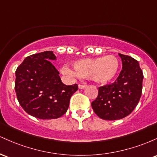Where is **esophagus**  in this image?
Returning a JSON list of instances; mask_svg holds the SVG:
<instances>
[{"mask_svg": "<svg viewBox=\"0 0 157 157\" xmlns=\"http://www.w3.org/2000/svg\"><path fill=\"white\" fill-rule=\"evenodd\" d=\"M86 85H82V84H79V86H78V87H79V89H85V88L86 87Z\"/></svg>", "mask_w": 157, "mask_h": 157, "instance_id": "34e87169", "label": "esophagus"}]
</instances>
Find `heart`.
I'll return each instance as SVG.
<instances>
[{
    "label": "heart",
    "mask_w": 157,
    "mask_h": 157,
    "mask_svg": "<svg viewBox=\"0 0 157 157\" xmlns=\"http://www.w3.org/2000/svg\"><path fill=\"white\" fill-rule=\"evenodd\" d=\"M73 66L75 69L67 66L63 67V73L71 78L89 76L97 83L105 84L117 76L120 64L117 57L109 55L104 57L80 59L73 63Z\"/></svg>",
    "instance_id": "b5f03b06"
}]
</instances>
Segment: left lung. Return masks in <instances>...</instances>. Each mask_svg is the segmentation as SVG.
Returning a JSON list of instances; mask_svg holds the SVG:
<instances>
[{"label": "left lung", "mask_w": 157, "mask_h": 157, "mask_svg": "<svg viewBox=\"0 0 157 157\" xmlns=\"http://www.w3.org/2000/svg\"><path fill=\"white\" fill-rule=\"evenodd\" d=\"M122 69L112 84L99 87L98 96L91 102L97 116L105 120H120L134 111L141 97L143 74L137 60L119 54Z\"/></svg>", "instance_id": "left-lung-1"}]
</instances>
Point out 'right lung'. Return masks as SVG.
Listing matches in <instances>:
<instances>
[{
  "label": "right lung",
  "mask_w": 157,
  "mask_h": 157,
  "mask_svg": "<svg viewBox=\"0 0 157 157\" xmlns=\"http://www.w3.org/2000/svg\"><path fill=\"white\" fill-rule=\"evenodd\" d=\"M53 52L28 56L15 71V89L20 105L29 114L42 120L57 119L67 111L77 84L64 85L51 63Z\"/></svg>",
  "instance_id": "right-lung-1"
}]
</instances>
